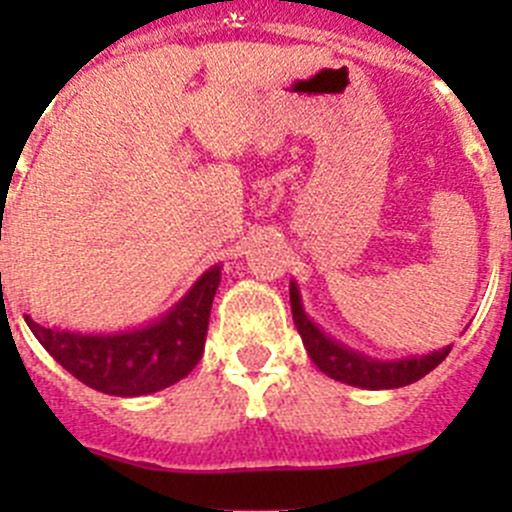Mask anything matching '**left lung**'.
<instances>
[{
	"instance_id": "1",
	"label": "left lung",
	"mask_w": 512,
	"mask_h": 512,
	"mask_svg": "<svg viewBox=\"0 0 512 512\" xmlns=\"http://www.w3.org/2000/svg\"><path fill=\"white\" fill-rule=\"evenodd\" d=\"M289 302H292V317L294 327H297L299 337H302L304 349L312 356L319 371L332 376L334 381L342 384L359 386V389H401L414 381L423 379L428 371L436 369L443 359H446L451 347L436 349L421 356H401V359H376L359 349H352L349 344L339 342L332 334L324 332L307 312H304L302 294H299L297 282H289Z\"/></svg>"
}]
</instances>
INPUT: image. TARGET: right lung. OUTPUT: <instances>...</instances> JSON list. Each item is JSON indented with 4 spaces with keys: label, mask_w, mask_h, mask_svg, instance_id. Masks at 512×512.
<instances>
[{
    "label": "right lung",
    "mask_w": 512,
    "mask_h": 512,
    "mask_svg": "<svg viewBox=\"0 0 512 512\" xmlns=\"http://www.w3.org/2000/svg\"><path fill=\"white\" fill-rule=\"evenodd\" d=\"M223 265H213L160 317L121 332H76L27 319L29 329L69 374L108 396L168 389L198 366Z\"/></svg>",
    "instance_id": "obj_1"
}]
</instances>
